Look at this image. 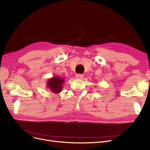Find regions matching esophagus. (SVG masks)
Masks as SVG:
<instances>
[{
	"label": "esophagus",
	"instance_id": "esophagus-1",
	"mask_svg": "<svg viewBox=\"0 0 150 150\" xmlns=\"http://www.w3.org/2000/svg\"><path fill=\"white\" fill-rule=\"evenodd\" d=\"M83 77V75L82 74H77L75 76V78L76 79H81Z\"/></svg>",
	"mask_w": 150,
	"mask_h": 150
}]
</instances>
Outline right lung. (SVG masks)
Segmentation results:
<instances>
[{
  "mask_svg": "<svg viewBox=\"0 0 150 150\" xmlns=\"http://www.w3.org/2000/svg\"><path fill=\"white\" fill-rule=\"evenodd\" d=\"M64 79L58 76H53L49 79L47 82V87L52 93L58 94L61 93L64 86Z\"/></svg>",
  "mask_w": 150,
  "mask_h": 150,
  "instance_id": "1",
  "label": "right lung"
}]
</instances>
